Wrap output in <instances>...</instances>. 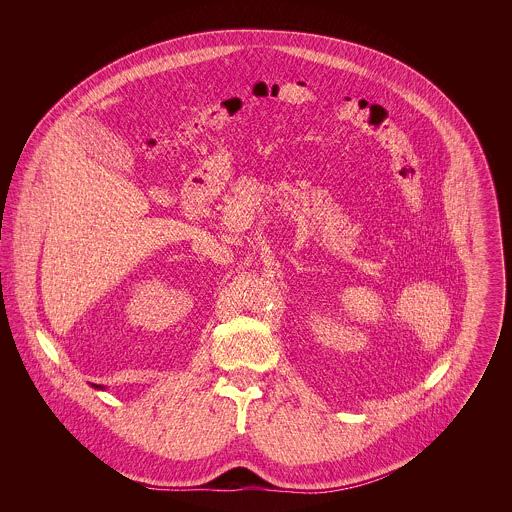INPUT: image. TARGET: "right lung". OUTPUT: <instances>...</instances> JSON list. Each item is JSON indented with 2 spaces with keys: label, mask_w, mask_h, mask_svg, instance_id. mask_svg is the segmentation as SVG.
<instances>
[{
  "label": "right lung",
  "mask_w": 512,
  "mask_h": 512,
  "mask_svg": "<svg viewBox=\"0 0 512 512\" xmlns=\"http://www.w3.org/2000/svg\"><path fill=\"white\" fill-rule=\"evenodd\" d=\"M96 390H103V386H98V384H92Z\"/></svg>",
  "instance_id": "right-lung-1"
}]
</instances>
